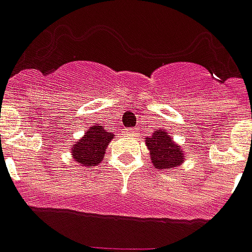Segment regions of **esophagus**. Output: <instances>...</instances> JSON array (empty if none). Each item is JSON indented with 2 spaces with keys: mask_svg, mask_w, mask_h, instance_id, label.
Listing matches in <instances>:
<instances>
[{
  "mask_svg": "<svg viewBox=\"0 0 252 252\" xmlns=\"http://www.w3.org/2000/svg\"><path fill=\"white\" fill-rule=\"evenodd\" d=\"M126 135H129V136H135V135H138V129L136 128H126Z\"/></svg>",
  "mask_w": 252,
  "mask_h": 252,
  "instance_id": "esophagus-1",
  "label": "esophagus"
}]
</instances>
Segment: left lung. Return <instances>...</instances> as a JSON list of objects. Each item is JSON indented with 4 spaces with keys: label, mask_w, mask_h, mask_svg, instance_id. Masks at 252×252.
Returning a JSON list of instances; mask_svg holds the SVG:
<instances>
[{
    "label": "left lung",
    "mask_w": 252,
    "mask_h": 252,
    "mask_svg": "<svg viewBox=\"0 0 252 252\" xmlns=\"http://www.w3.org/2000/svg\"><path fill=\"white\" fill-rule=\"evenodd\" d=\"M146 144L151 154V162L158 169L177 168L184 161V154L180 146L163 131H158L151 138L146 139Z\"/></svg>",
    "instance_id": "left-lung-1"
}]
</instances>
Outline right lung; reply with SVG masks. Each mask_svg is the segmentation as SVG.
I'll use <instances>...</instances> for the list:
<instances>
[{"instance_id":"right-lung-1","label":"right lung","mask_w":252,"mask_h":252,"mask_svg":"<svg viewBox=\"0 0 252 252\" xmlns=\"http://www.w3.org/2000/svg\"><path fill=\"white\" fill-rule=\"evenodd\" d=\"M113 139L112 132H106L101 126H94L72 147V156L77 162L86 166L101 163L109 142Z\"/></svg>"}]
</instances>
